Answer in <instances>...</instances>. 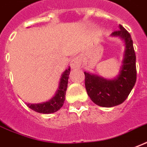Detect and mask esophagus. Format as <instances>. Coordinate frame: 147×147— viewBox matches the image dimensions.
<instances>
[{
    "label": "esophagus",
    "mask_w": 147,
    "mask_h": 147,
    "mask_svg": "<svg viewBox=\"0 0 147 147\" xmlns=\"http://www.w3.org/2000/svg\"><path fill=\"white\" fill-rule=\"evenodd\" d=\"M81 65H82V60L79 57H78V56L74 57L73 59H71V64H70L71 69H78V68H80Z\"/></svg>",
    "instance_id": "esophagus-1"
}]
</instances>
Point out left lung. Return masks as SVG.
Here are the masks:
<instances>
[{
    "mask_svg": "<svg viewBox=\"0 0 147 147\" xmlns=\"http://www.w3.org/2000/svg\"><path fill=\"white\" fill-rule=\"evenodd\" d=\"M111 34L124 41L125 50L119 74L114 78L85 71V85L88 96L94 103L102 107H113L123 103L132 91L136 81V55L130 34L121 24Z\"/></svg>",
    "mask_w": 147,
    "mask_h": 147,
    "instance_id": "8db88e82",
    "label": "left lung"
}]
</instances>
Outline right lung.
<instances>
[{
	"mask_svg": "<svg viewBox=\"0 0 147 147\" xmlns=\"http://www.w3.org/2000/svg\"><path fill=\"white\" fill-rule=\"evenodd\" d=\"M70 74V67L64 71L59 80V88L53 97L49 101L41 103H27V106L37 113L50 114L55 113L62 107L65 99V94L68 87V80Z\"/></svg>",
	"mask_w": 147,
	"mask_h": 147,
	"instance_id": "1",
	"label": "right lung"
}]
</instances>
